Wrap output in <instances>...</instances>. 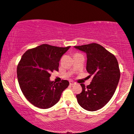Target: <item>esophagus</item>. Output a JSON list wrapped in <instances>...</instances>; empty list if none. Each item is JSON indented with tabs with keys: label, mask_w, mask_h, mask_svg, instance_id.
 <instances>
[{
	"label": "esophagus",
	"mask_w": 134,
	"mask_h": 134,
	"mask_svg": "<svg viewBox=\"0 0 134 134\" xmlns=\"http://www.w3.org/2000/svg\"><path fill=\"white\" fill-rule=\"evenodd\" d=\"M69 84H70V85H75V83L72 80H70L69 81Z\"/></svg>",
	"instance_id": "1"
}]
</instances>
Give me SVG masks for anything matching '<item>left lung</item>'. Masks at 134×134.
I'll use <instances>...</instances> for the list:
<instances>
[{
	"label": "left lung",
	"instance_id": "obj_1",
	"mask_svg": "<svg viewBox=\"0 0 134 134\" xmlns=\"http://www.w3.org/2000/svg\"><path fill=\"white\" fill-rule=\"evenodd\" d=\"M86 52L87 70L93 79L87 87L80 84L82 91L77 94L80 106L94 111L104 106L113 97L120 79L119 64L114 54L97 43L74 46Z\"/></svg>",
	"mask_w": 134,
	"mask_h": 134
}]
</instances>
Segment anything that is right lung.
<instances>
[{"label": "right lung", "mask_w": 134, "mask_h": 134, "mask_svg": "<svg viewBox=\"0 0 134 134\" xmlns=\"http://www.w3.org/2000/svg\"><path fill=\"white\" fill-rule=\"evenodd\" d=\"M69 48L43 44L22 55L17 65L18 83L23 95L34 106L42 109L52 107L68 87L67 80L55 83L49 77L51 72L59 70L60 58Z\"/></svg>", "instance_id": "add662e5"}]
</instances>
